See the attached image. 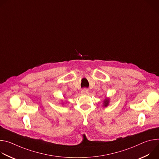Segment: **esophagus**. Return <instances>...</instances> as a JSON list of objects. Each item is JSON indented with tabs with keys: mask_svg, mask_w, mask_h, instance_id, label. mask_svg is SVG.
I'll use <instances>...</instances> for the list:
<instances>
[{
	"mask_svg": "<svg viewBox=\"0 0 159 159\" xmlns=\"http://www.w3.org/2000/svg\"><path fill=\"white\" fill-rule=\"evenodd\" d=\"M88 92H89L88 89H83L82 90L81 93L83 94H87L88 93Z\"/></svg>",
	"mask_w": 159,
	"mask_h": 159,
	"instance_id": "34e87169",
	"label": "esophagus"
}]
</instances>
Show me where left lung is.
I'll return each instance as SVG.
<instances>
[{"mask_svg":"<svg viewBox=\"0 0 159 159\" xmlns=\"http://www.w3.org/2000/svg\"><path fill=\"white\" fill-rule=\"evenodd\" d=\"M109 98H106L104 101V103H103V106L104 107H107L109 105Z\"/></svg>","mask_w":159,"mask_h":159,"instance_id":"obj_1","label":"left lung"}]
</instances>
